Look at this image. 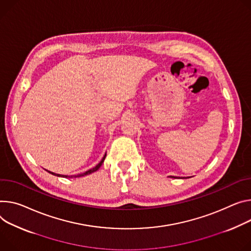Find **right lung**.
<instances>
[{"label": "right lung", "mask_w": 251, "mask_h": 251, "mask_svg": "<svg viewBox=\"0 0 251 251\" xmlns=\"http://www.w3.org/2000/svg\"><path fill=\"white\" fill-rule=\"evenodd\" d=\"M105 157H106V154L104 155V157L102 158V160L95 166V167H93L92 169H90V170H88V171H86V172H84V173H81V174H78V175H75L74 177H82V176H85V175H88V174H91V173H93V172H95V171H97L100 167H101V165L103 164V162H104V160H105ZM48 171V170H47ZM49 173H51V174H53V175H55V176H58V177H65V178H68V177H73V176H68V175H61V174H56V173H53V172H51V171H48Z\"/></svg>", "instance_id": "right-lung-1"}]
</instances>
